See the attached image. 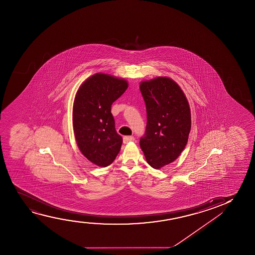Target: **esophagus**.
<instances>
[{
  "mask_svg": "<svg viewBox=\"0 0 255 255\" xmlns=\"http://www.w3.org/2000/svg\"><path fill=\"white\" fill-rule=\"evenodd\" d=\"M134 139H135V138H134V136H126L124 137V143H129V142L134 141Z\"/></svg>",
  "mask_w": 255,
  "mask_h": 255,
  "instance_id": "34e87169",
  "label": "esophagus"
}]
</instances>
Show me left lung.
<instances>
[{"label":"left lung","instance_id":"left-lung-1","mask_svg":"<svg viewBox=\"0 0 255 255\" xmlns=\"http://www.w3.org/2000/svg\"><path fill=\"white\" fill-rule=\"evenodd\" d=\"M146 106L141 149L151 167L159 169L180 155L188 141L191 112L184 92L174 81L157 77L140 84Z\"/></svg>","mask_w":255,"mask_h":255}]
</instances>
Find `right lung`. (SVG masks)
I'll return each instance as SVG.
<instances>
[{
    "instance_id": "1",
    "label": "right lung",
    "mask_w": 255,
    "mask_h": 255,
    "mask_svg": "<svg viewBox=\"0 0 255 255\" xmlns=\"http://www.w3.org/2000/svg\"><path fill=\"white\" fill-rule=\"evenodd\" d=\"M128 88L124 79L98 73L81 85L75 98L73 126L77 145L88 160L98 166L112 164L121 149L112 105Z\"/></svg>"
}]
</instances>
